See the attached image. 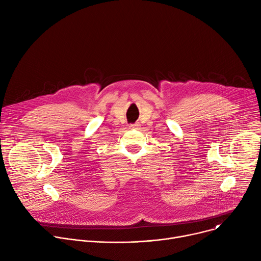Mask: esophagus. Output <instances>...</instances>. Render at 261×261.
I'll list each match as a JSON object with an SVG mask.
<instances>
[{"label": "esophagus", "mask_w": 261, "mask_h": 261, "mask_svg": "<svg viewBox=\"0 0 261 261\" xmlns=\"http://www.w3.org/2000/svg\"><path fill=\"white\" fill-rule=\"evenodd\" d=\"M137 126H138L137 124H132V125H130V127H131V128H136Z\"/></svg>", "instance_id": "esophagus-1"}]
</instances>
